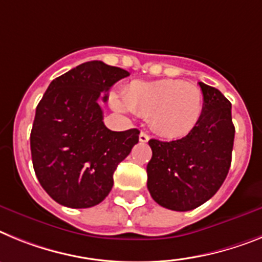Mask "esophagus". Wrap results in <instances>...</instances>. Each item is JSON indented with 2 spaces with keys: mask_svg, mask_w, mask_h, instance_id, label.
I'll return each instance as SVG.
<instances>
[{
  "mask_svg": "<svg viewBox=\"0 0 262 262\" xmlns=\"http://www.w3.org/2000/svg\"><path fill=\"white\" fill-rule=\"evenodd\" d=\"M149 140H150L149 134L145 133V132H141V133H140V141H141V142H147Z\"/></svg>",
  "mask_w": 262,
  "mask_h": 262,
  "instance_id": "1",
  "label": "esophagus"
}]
</instances>
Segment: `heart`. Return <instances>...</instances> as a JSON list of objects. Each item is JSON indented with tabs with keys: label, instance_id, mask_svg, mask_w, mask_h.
Instances as JSON below:
<instances>
[{
	"label": "heart",
	"instance_id": "1",
	"mask_svg": "<svg viewBox=\"0 0 262 262\" xmlns=\"http://www.w3.org/2000/svg\"><path fill=\"white\" fill-rule=\"evenodd\" d=\"M117 108L150 117L154 130L165 138H182L199 124L204 106L198 85L179 79L133 81L125 88L124 101L115 99Z\"/></svg>",
	"mask_w": 262,
	"mask_h": 262
}]
</instances>
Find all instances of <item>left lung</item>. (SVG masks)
Segmentation results:
<instances>
[{"mask_svg":"<svg viewBox=\"0 0 262 262\" xmlns=\"http://www.w3.org/2000/svg\"><path fill=\"white\" fill-rule=\"evenodd\" d=\"M204 96L196 128L170 142L150 140L147 188L159 206L190 211L206 203L226 181L232 161L235 126L231 103L219 90L199 81Z\"/></svg>","mask_w":262,"mask_h":262,"instance_id":"1","label":"left lung"}]
</instances>
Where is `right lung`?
<instances>
[{
  "mask_svg": "<svg viewBox=\"0 0 262 262\" xmlns=\"http://www.w3.org/2000/svg\"><path fill=\"white\" fill-rule=\"evenodd\" d=\"M126 76L128 71L100 60L83 63L52 80L36 106L30 134L34 171L59 204L90 208L101 203L112 190L117 165L138 142V129L109 130L99 105L101 92Z\"/></svg>",
  "mask_w": 262,
  "mask_h": 262,
  "instance_id": "obj_1",
  "label": "right lung"
}]
</instances>
